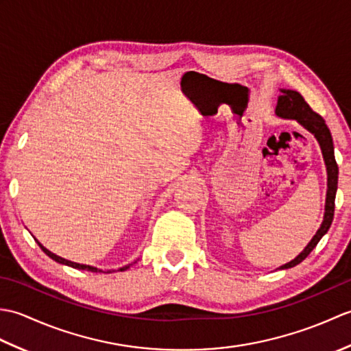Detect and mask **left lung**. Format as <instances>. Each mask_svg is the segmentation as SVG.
I'll return each mask as SVG.
<instances>
[{"label": "left lung", "instance_id": "obj_1", "mask_svg": "<svg viewBox=\"0 0 351 351\" xmlns=\"http://www.w3.org/2000/svg\"><path fill=\"white\" fill-rule=\"evenodd\" d=\"M282 92L283 95L279 96L278 107H276V114L285 119H295V121L302 123L304 128L314 134L319 146H322L323 156L327 166V197H326V213H324V220L322 223V228L317 230L314 238H312L311 243L304 247V250L299 256L291 261V263L280 267L283 270V268H291L297 264H300L303 259H306L309 253L314 250V247L318 244V241L322 240V237L327 232V230H329L333 220V214H335V196H337V189H338V164H337V160H335L332 134L329 128H327L324 119L309 107V104L304 101V98L299 92L295 90H282Z\"/></svg>", "mask_w": 351, "mask_h": 351}]
</instances>
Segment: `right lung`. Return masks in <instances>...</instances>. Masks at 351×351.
<instances>
[{"label":"right lung","instance_id":"obj_1","mask_svg":"<svg viewBox=\"0 0 351 351\" xmlns=\"http://www.w3.org/2000/svg\"><path fill=\"white\" fill-rule=\"evenodd\" d=\"M37 244H39V247L47 253V255L51 258V259H54V261H57V263H60V264H64V265H69V267H73V268H78V270H88V271H98L96 270L95 267H90V265H83V264H77V263H71V261H68V259H63V258H60V256H57V255H54V253L52 252H49L48 249H45L43 245L37 241ZM126 268H128V265L126 267H122L121 268V271H123V270H126Z\"/></svg>","mask_w":351,"mask_h":351}]
</instances>
